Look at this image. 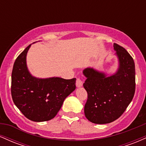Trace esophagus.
Listing matches in <instances>:
<instances>
[{
    "label": "esophagus",
    "mask_w": 146,
    "mask_h": 146,
    "mask_svg": "<svg viewBox=\"0 0 146 146\" xmlns=\"http://www.w3.org/2000/svg\"><path fill=\"white\" fill-rule=\"evenodd\" d=\"M83 85V82L80 80V78H78L76 80V86L78 88H80V87H82Z\"/></svg>",
    "instance_id": "34e87169"
}]
</instances>
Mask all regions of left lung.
<instances>
[{
	"label": "left lung",
	"instance_id": "obj_1",
	"mask_svg": "<svg viewBox=\"0 0 146 146\" xmlns=\"http://www.w3.org/2000/svg\"><path fill=\"white\" fill-rule=\"evenodd\" d=\"M118 59L115 73L108 75L93 67L84 69L86 78L83 86L88 93L84 106L85 116L96 124H105L117 119L130 104L135 91V66L128 51L114 43Z\"/></svg>",
	"mask_w": 146,
	"mask_h": 146
}]
</instances>
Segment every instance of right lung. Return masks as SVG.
Here are the masks:
<instances>
[{
    "label": "right lung",
    "instance_id": "right-lung-1",
    "mask_svg": "<svg viewBox=\"0 0 146 146\" xmlns=\"http://www.w3.org/2000/svg\"><path fill=\"white\" fill-rule=\"evenodd\" d=\"M30 44L18 56L11 73V96L16 107L29 120L41 122L54 118L65 99L76 86V79L32 75L27 65Z\"/></svg>",
    "mask_w": 146,
    "mask_h": 146
}]
</instances>
